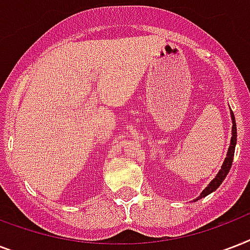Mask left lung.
Masks as SVG:
<instances>
[{
  "mask_svg": "<svg viewBox=\"0 0 250 250\" xmlns=\"http://www.w3.org/2000/svg\"><path fill=\"white\" fill-rule=\"evenodd\" d=\"M231 118H232V137H231V145H229V153H227V157H226L225 164H223L221 171H219L217 176H215V179H213V182L210 183L209 186L206 187L205 189H204V192L200 194V197L198 198L205 197V196H208L209 193H211L213 190L217 189L218 187L221 186V183L225 180V178L227 176V174H229V168H231V165H232V161H233V154H235V145H236V136H237L236 135V122H235V117H233L232 111H231Z\"/></svg>",
  "mask_w": 250,
  "mask_h": 250,
  "instance_id": "8db88e82",
  "label": "left lung"
}]
</instances>
